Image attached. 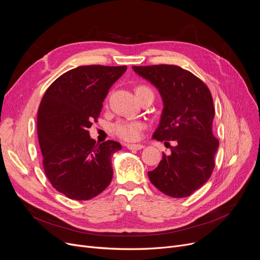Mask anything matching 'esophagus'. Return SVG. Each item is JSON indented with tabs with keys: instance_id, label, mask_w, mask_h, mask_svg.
<instances>
[{
	"instance_id": "34e87169",
	"label": "esophagus",
	"mask_w": 260,
	"mask_h": 260,
	"mask_svg": "<svg viewBox=\"0 0 260 260\" xmlns=\"http://www.w3.org/2000/svg\"><path fill=\"white\" fill-rule=\"evenodd\" d=\"M126 147L131 151H139V149H142L144 145L142 144H126Z\"/></svg>"
}]
</instances>
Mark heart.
I'll return each mask as SVG.
<instances>
[{
    "label": "heart",
    "instance_id": "b5f03b06",
    "mask_svg": "<svg viewBox=\"0 0 260 260\" xmlns=\"http://www.w3.org/2000/svg\"><path fill=\"white\" fill-rule=\"evenodd\" d=\"M145 90H151L145 85L136 88V94L139 95ZM145 128V123L140 120H118L112 125V132L122 140L137 141L140 139L142 132Z\"/></svg>",
    "mask_w": 260,
    "mask_h": 260
}]
</instances>
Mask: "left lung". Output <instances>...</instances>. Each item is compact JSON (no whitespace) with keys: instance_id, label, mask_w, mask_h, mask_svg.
Listing matches in <instances>:
<instances>
[{"instance_id":"left-lung-1","label":"left lung","mask_w":260,"mask_h":260,"mask_svg":"<svg viewBox=\"0 0 260 260\" xmlns=\"http://www.w3.org/2000/svg\"><path fill=\"white\" fill-rule=\"evenodd\" d=\"M133 70L153 83L163 100L153 137L176 142L171 155L162 154L158 167L147 173L148 178L163 194L188 197L210 179L219 146L212 131L215 108L211 91L199 78L177 65L133 66Z\"/></svg>"}]
</instances>
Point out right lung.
I'll return each mask as SVG.
<instances>
[{"instance_id": "obj_1", "label": "right lung", "mask_w": 260, "mask_h": 260, "mask_svg": "<svg viewBox=\"0 0 260 260\" xmlns=\"http://www.w3.org/2000/svg\"><path fill=\"white\" fill-rule=\"evenodd\" d=\"M126 68L79 66L54 80L41 100L37 127L44 172L67 198L91 199L112 181L111 159L121 144L95 143L88 128L97 122L108 89Z\"/></svg>"}]
</instances>
